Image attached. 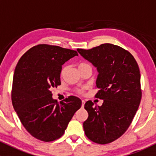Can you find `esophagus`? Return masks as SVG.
I'll list each match as a JSON object with an SVG mask.
<instances>
[{
  "instance_id": "1",
  "label": "esophagus",
  "mask_w": 156,
  "mask_h": 156,
  "mask_svg": "<svg viewBox=\"0 0 156 156\" xmlns=\"http://www.w3.org/2000/svg\"><path fill=\"white\" fill-rule=\"evenodd\" d=\"M81 101H82V107H84V103H85V101H84V100H81Z\"/></svg>"
}]
</instances>
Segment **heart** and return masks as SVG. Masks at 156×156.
Returning a JSON list of instances; mask_svg holds the SVG:
<instances>
[{
    "mask_svg": "<svg viewBox=\"0 0 156 156\" xmlns=\"http://www.w3.org/2000/svg\"><path fill=\"white\" fill-rule=\"evenodd\" d=\"M87 65H88V64L86 63V62H79V63H78V69H82L83 67L86 66H87ZM63 72H64V69H62V72H61V75H62V74H63ZM75 91H76V92L78 93V94H82L83 90L82 89H77Z\"/></svg>",
    "mask_w": 156,
    "mask_h": 156,
    "instance_id": "obj_1",
    "label": "heart"
}]
</instances>
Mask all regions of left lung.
<instances>
[{
	"label": "left lung",
	"instance_id": "left-lung-1",
	"mask_svg": "<svg viewBox=\"0 0 156 156\" xmlns=\"http://www.w3.org/2000/svg\"><path fill=\"white\" fill-rule=\"evenodd\" d=\"M77 50L97 67L99 90L95 97L103 100L101 106H94L90 100L86 102L88 118L83 123L84 133L96 144H110L125 133L140 106L139 66L130 52L112 44Z\"/></svg>",
	"mask_w": 156,
	"mask_h": 156
}]
</instances>
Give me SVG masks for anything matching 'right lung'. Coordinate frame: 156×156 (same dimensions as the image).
<instances>
[{"mask_svg":"<svg viewBox=\"0 0 156 156\" xmlns=\"http://www.w3.org/2000/svg\"><path fill=\"white\" fill-rule=\"evenodd\" d=\"M76 50L38 44L22 56L16 66L11 100L20 122L34 138L44 142L59 139L81 106L78 97L69 96L60 103L51 90L60 85L62 66Z\"/></svg>","mask_w":156,"mask_h":156,"instance_id":"add662e5","label":"right lung"}]
</instances>
